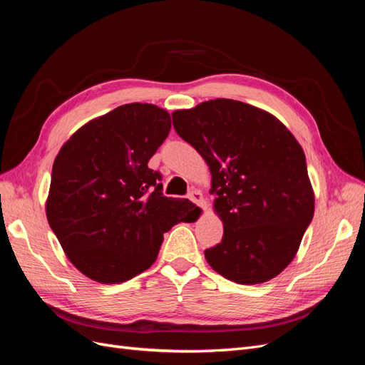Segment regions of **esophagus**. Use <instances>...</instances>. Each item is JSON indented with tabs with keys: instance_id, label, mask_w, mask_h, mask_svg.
I'll return each instance as SVG.
<instances>
[{
	"instance_id": "esophagus-1",
	"label": "esophagus",
	"mask_w": 365,
	"mask_h": 365,
	"mask_svg": "<svg viewBox=\"0 0 365 365\" xmlns=\"http://www.w3.org/2000/svg\"><path fill=\"white\" fill-rule=\"evenodd\" d=\"M189 200H190V201H193V202H195V204H197V205H201L202 208H205L204 195H202V192H201V190L193 189V190L189 193Z\"/></svg>"
}]
</instances>
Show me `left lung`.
<instances>
[{
    "instance_id": "8db88e82",
    "label": "left lung",
    "mask_w": 365,
    "mask_h": 365,
    "mask_svg": "<svg viewBox=\"0 0 365 365\" xmlns=\"http://www.w3.org/2000/svg\"><path fill=\"white\" fill-rule=\"evenodd\" d=\"M178 135L212 173L222 242L204 251L210 267L239 284L269 282L300 248L315 210L302 146L264 109L216 98L172 114Z\"/></svg>"
}]
</instances>
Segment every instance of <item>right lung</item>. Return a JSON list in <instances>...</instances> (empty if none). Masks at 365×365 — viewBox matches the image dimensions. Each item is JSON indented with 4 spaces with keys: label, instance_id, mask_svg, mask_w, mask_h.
<instances>
[{
    "label": "right lung",
    "instance_id": "right-lung-1",
    "mask_svg": "<svg viewBox=\"0 0 365 365\" xmlns=\"http://www.w3.org/2000/svg\"><path fill=\"white\" fill-rule=\"evenodd\" d=\"M170 128L165 109L128 103L90 120L61 148L46 215L88 279L115 284L135 277L157 260L165 231L200 213L189 200L163 196L161 175L148 165Z\"/></svg>",
    "mask_w": 365,
    "mask_h": 365
}]
</instances>
